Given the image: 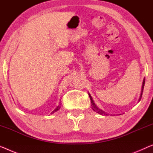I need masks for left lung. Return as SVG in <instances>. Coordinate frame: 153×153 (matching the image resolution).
<instances>
[{"mask_svg":"<svg viewBox=\"0 0 153 153\" xmlns=\"http://www.w3.org/2000/svg\"><path fill=\"white\" fill-rule=\"evenodd\" d=\"M144 84H145V79H143V83H142V91H141V94H140V99H139V101H140L141 98H142V93H143V87H144ZM88 95H89V97H90V100H91V106H92V109L93 111H95V112H96L97 113L100 114V115H108V113H106L104 112V111L101 110V109H100L98 107L96 106V104H95L94 101L93 100L92 97H91V95L88 93Z\"/></svg>","mask_w":153,"mask_h":153,"instance_id":"8db88e82","label":"left lung"}]
</instances>
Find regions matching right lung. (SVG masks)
<instances>
[{
  "label": "right lung",
  "instance_id": "add662e5",
  "mask_svg": "<svg viewBox=\"0 0 153 153\" xmlns=\"http://www.w3.org/2000/svg\"><path fill=\"white\" fill-rule=\"evenodd\" d=\"M60 108V104H59V105H58V106H57L56 108H55L53 111H52V112L51 113V114H53V113H54L55 112H56V111H58Z\"/></svg>",
  "mask_w": 153,
  "mask_h": 153
}]
</instances>
